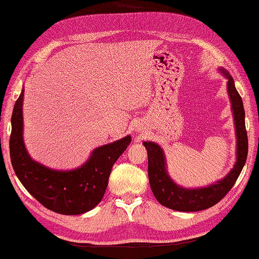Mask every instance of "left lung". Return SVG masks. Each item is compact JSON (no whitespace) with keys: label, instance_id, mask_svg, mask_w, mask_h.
Listing matches in <instances>:
<instances>
[{"label":"left lung","instance_id":"left-lung-1","mask_svg":"<svg viewBox=\"0 0 259 259\" xmlns=\"http://www.w3.org/2000/svg\"><path fill=\"white\" fill-rule=\"evenodd\" d=\"M224 75L228 78V93L231 100V107L234 110L236 133H237V162L228 176L223 180L215 182L207 188L200 189H183L177 186L165 171V161L161 147L152 143L144 142L149 157V180L152 192L157 201L162 205L177 211L193 212L212 207L221 199L226 197L238 179L239 174L245 165L248 154V137L245 126V109L242 99L235 87L234 79L228 72Z\"/></svg>","mask_w":259,"mask_h":259}]
</instances>
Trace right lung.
<instances>
[{"mask_svg":"<svg viewBox=\"0 0 259 259\" xmlns=\"http://www.w3.org/2000/svg\"><path fill=\"white\" fill-rule=\"evenodd\" d=\"M24 89L15 102L10 136V156L13 170L31 196L60 214H80L102 201L114 163L131 143V136L100 146L81 167L55 171L30 159L22 139V102Z\"/></svg>","mask_w":259,"mask_h":259,"instance_id":"obj_1","label":"right lung"}]
</instances>
